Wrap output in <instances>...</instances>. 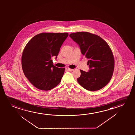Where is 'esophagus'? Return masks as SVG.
<instances>
[{"mask_svg":"<svg viewBox=\"0 0 135 135\" xmlns=\"http://www.w3.org/2000/svg\"><path fill=\"white\" fill-rule=\"evenodd\" d=\"M68 70L69 71H72L74 70V69H72L68 68Z\"/></svg>","mask_w":135,"mask_h":135,"instance_id":"34e87169","label":"esophagus"}]
</instances>
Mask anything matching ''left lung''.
<instances>
[{
    "label": "left lung",
    "instance_id": "obj_1",
    "mask_svg": "<svg viewBox=\"0 0 135 135\" xmlns=\"http://www.w3.org/2000/svg\"><path fill=\"white\" fill-rule=\"evenodd\" d=\"M70 38L79 46L81 54L89 59V72L80 70L77 79L83 88L98 90L111 80L114 69L113 52L107 42L99 36L87 32L70 33Z\"/></svg>",
    "mask_w": 135,
    "mask_h": 135
}]
</instances>
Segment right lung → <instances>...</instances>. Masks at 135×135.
I'll return each instance as SVG.
<instances>
[{
	"label": "right lung",
	"mask_w": 135,
	"mask_h": 135,
	"mask_svg": "<svg viewBox=\"0 0 135 135\" xmlns=\"http://www.w3.org/2000/svg\"><path fill=\"white\" fill-rule=\"evenodd\" d=\"M68 33H42L33 37L22 52V66L26 78L33 86L42 90L54 89L59 84L65 68L53 65Z\"/></svg>",
	"instance_id": "right-lung-1"
}]
</instances>
